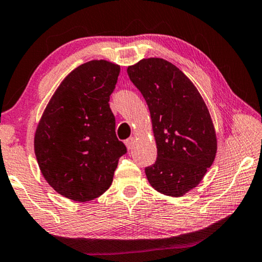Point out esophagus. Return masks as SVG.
<instances>
[{
    "label": "esophagus",
    "mask_w": 262,
    "mask_h": 262,
    "mask_svg": "<svg viewBox=\"0 0 262 262\" xmlns=\"http://www.w3.org/2000/svg\"><path fill=\"white\" fill-rule=\"evenodd\" d=\"M134 142H135V139L134 138H129V139H127L126 141H124V143H126V146H127L128 149H132L133 148V146H134Z\"/></svg>",
    "instance_id": "1"
}]
</instances>
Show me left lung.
Here are the masks:
<instances>
[{
	"label": "left lung",
	"mask_w": 262,
	"mask_h": 262,
	"mask_svg": "<svg viewBox=\"0 0 262 262\" xmlns=\"http://www.w3.org/2000/svg\"><path fill=\"white\" fill-rule=\"evenodd\" d=\"M128 76L148 105L158 157L145 168L158 192L180 197L196 187L216 157L210 113L193 83L172 62L142 59Z\"/></svg>",
	"instance_id": "obj_1"
}]
</instances>
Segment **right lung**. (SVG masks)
I'll list each match as a JSON object with an SVG mask.
<instances>
[{"instance_id": "1", "label": "right lung", "mask_w": 262, "mask_h": 262, "mask_svg": "<svg viewBox=\"0 0 262 262\" xmlns=\"http://www.w3.org/2000/svg\"><path fill=\"white\" fill-rule=\"evenodd\" d=\"M120 66L91 60L70 72L50 99L34 136V152L46 182L69 200L93 201L113 183L127 153L109 106Z\"/></svg>"}]
</instances>
